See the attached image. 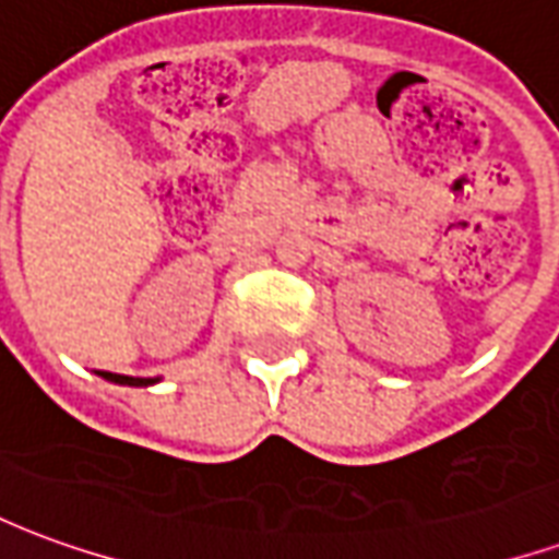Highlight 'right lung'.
Returning <instances> with one entry per match:
<instances>
[{
    "label": "right lung",
    "instance_id": "add662e5",
    "mask_svg": "<svg viewBox=\"0 0 559 559\" xmlns=\"http://www.w3.org/2000/svg\"><path fill=\"white\" fill-rule=\"evenodd\" d=\"M102 377L114 380V383H126V386H148V383H155V380H148V377H126V374H110V371H102Z\"/></svg>",
    "mask_w": 559,
    "mask_h": 559
}]
</instances>
